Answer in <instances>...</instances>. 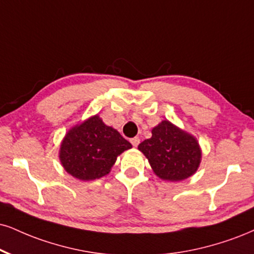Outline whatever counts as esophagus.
I'll return each mask as SVG.
<instances>
[{"instance_id": "obj_1", "label": "esophagus", "mask_w": 254, "mask_h": 254, "mask_svg": "<svg viewBox=\"0 0 254 254\" xmlns=\"http://www.w3.org/2000/svg\"><path fill=\"white\" fill-rule=\"evenodd\" d=\"M130 143H132V145H133L134 147H136V146L140 143V139H139V137H137V136L132 137V139H130Z\"/></svg>"}]
</instances>
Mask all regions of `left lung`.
<instances>
[{
	"label": "left lung",
	"mask_w": 254,
	"mask_h": 254,
	"mask_svg": "<svg viewBox=\"0 0 254 254\" xmlns=\"http://www.w3.org/2000/svg\"><path fill=\"white\" fill-rule=\"evenodd\" d=\"M159 178L168 181L186 179L198 170L201 151L195 137L170 121L153 128L152 137L137 146Z\"/></svg>",
	"instance_id": "1"
}]
</instances>
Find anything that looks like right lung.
Masks as SVG:
<instances>
[{"label":"right lung","mask_w":254,"mask_h":254,"mask_svg":"<svg viewBox=\"0 0 254 254\" xmlns=\"http://www.w3.org/2000/svg\"><path fill=\"white\" fill-rule=\"evenodd\" d=\"M132 145L98 115L75 126L61 143L60 160L68 173L80 180L99 179L108 174L117 156Z\"/></svg>","instance_id":"obj_1"}]
</instances>
